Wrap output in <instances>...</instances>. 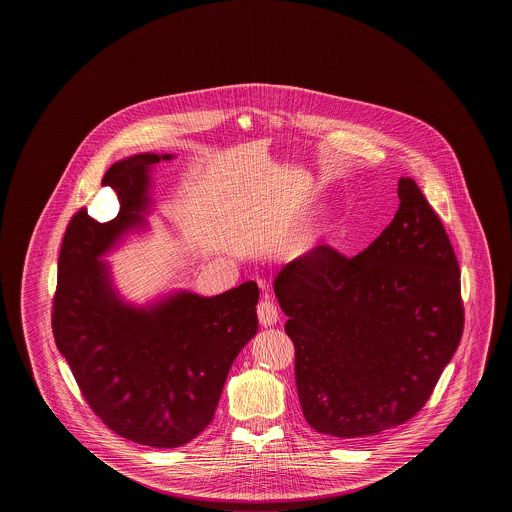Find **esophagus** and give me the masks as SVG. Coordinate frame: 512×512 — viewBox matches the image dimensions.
<instances>
[{
	"label": "esophagus",
	"mask_w": 512,
	"mask_h": 512,
	"mask_svg": "<svg viewBox=\"0 0 512 512\" xmlns=\"http://www.w3.org/2000/svg\"><path fill=\"white\" fill-rule=\"evenodd\" d=\"M257 317L261 326H274L276 320H278V307L270 301V299H263L259 305H257Z\"/></svg>",
	"instance_id": "34e87169"
}]
</instances>
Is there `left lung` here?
<instances>
[{"label":"left lung","mask_w":512,"mask_h":512,"mask_svg":"<svg viewBox=\"0 0 512 512\" xmlns=\"http://www.w3.org/2000/svg\"><path fill=\"white\" fill-rule=\"evenodd\" d=\"M397 195L390 226L365 251L347 259L317 245L274 280L305 420L332 438H368L411 420L463 336L449 236L413 178L399 180Z\"/></svg>","instance_id":"1"}]
</instances>
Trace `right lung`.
<instances>
[{"label":"right lung","instance_id":"add662e5","mask_svg":"<svg viewBox=\"0 0 512 512\" xmlns=\"http://www.w3.org/2000/svg\"><path fill=\"white\" fill-rule=\"evenodd\" d=\"M172 155L142 153L111 165L101 184L119 195V215L98 222L82 207L67 226L51 328L90 409L121 438L180 447L213 420L228 370L257 334L255 282L215 297L190 292L132 307L119 299L99 257L142 226L149 169Z\"/></svg>","mask_w":512,"mask_h":512}]
</instances>
